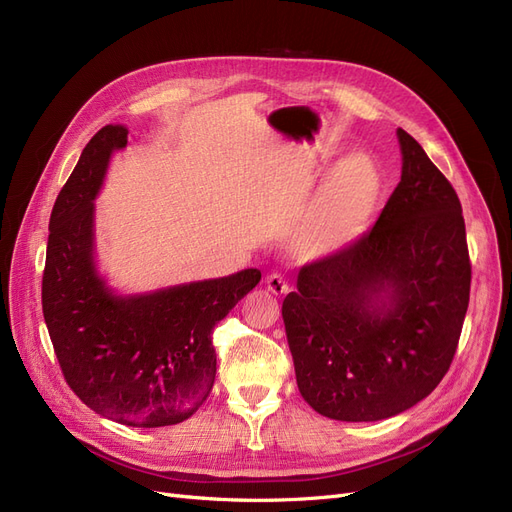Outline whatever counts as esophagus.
<instances>
[{
  "label": "esophagus",
  "mask_w": 512,
  "mask_h": 512,
  "mask_svg": "<svg viewBox=\"0 0 512 512\" xmlns=\"http://www.w3.org/2000/svg\"><path fill=\"white\" fill-rule=\"evenodd\" d=\"M267 288H269L271 294L283 296V294L290 292V283H288V279H285L281 273H271V275L267 277Z\"/></svg>",
  "instance_id": "esophagus-1"
}]
</instances>
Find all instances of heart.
Returning <instances> with one entry per match:
<instances>
[{
    "mask_svg": "<svg viewBox=\"0 0 512 512\" xmlns=\"http://www.w3.org/2000/svg\"><path fill=\"white\" fill-rule=\"evenodd\" d=\"M380 193L376 159L367 153L346 155L302 216L292 235V252L302 260H317L349 248L365 231Z\"/></svg>",
    "mask_w": 512,
    "mask_h": 512,
    "instance_id": "b5f03b06",
    "label": "heart"
}]
</instances>
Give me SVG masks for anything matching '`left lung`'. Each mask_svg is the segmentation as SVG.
<instances>
[{
	"instance_id": "1",
	"label": "left lung",
	"mask_w": 512,
	"mask_h": 512,
	"mask_svg": "<svg viewBox=\"0 0 512 512\" xmlns=\"http://www.w3.org/2000/svg\"><path fill=\"white\" fill-rule=\"evenodd\" d=\"M401 182L349 248L304 264L281 315L298 391L342 422L397 416L431 395L470 296L460 199L405 130Z\"/></svg>"
}]
</instances>
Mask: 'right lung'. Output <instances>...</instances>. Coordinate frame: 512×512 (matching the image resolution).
Wrapping results in <instances>:
<instances>
[{
    "mask_svg": "<svg viewBox=\"0 0 512 512\" xmlns=\"http://www.w3.org/2000/svg\"><path fill=\"white\" fill-rule=\"evenodd\" d=\"M128 128L105 126L81 151L50 216L44 319L60 370L90 410L157 428L193 416L216 378L214 325L254 290L258 269L119 296L96 271L94 199Z\"/></svg>",
    "mask_w": 512,
    "mask_h": 512,
    "instance_id": "right-lung-1",
    "label": "right lung"
}]
</instances>
